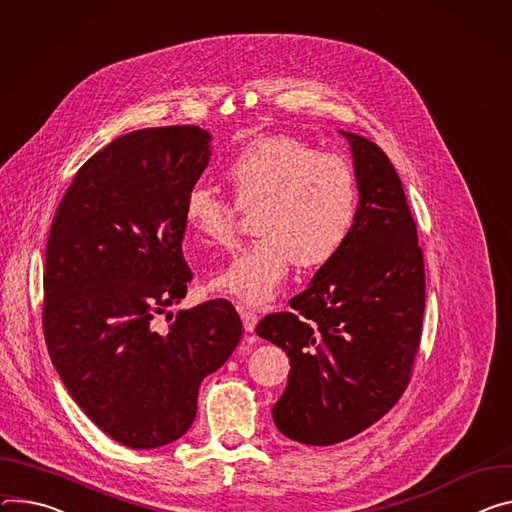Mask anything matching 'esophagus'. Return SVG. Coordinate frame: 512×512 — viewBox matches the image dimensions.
<instances>
[{
    "label": "esophagus",
    "instance_id": "obj_1",
    "mask_svg": "<svg viewBox=\"0 0 512 512\" xmlns=\"http://www.w3.org/2000/svg\"><path fill=\"white\" fill-rule=\"evenodd\" d=\"M241 320H243V327H245V331H247V333H253V331H255V327H257V320H259V316H257L253 310H247V308H243V306H241Z\"/></svg>",
    "mask_w": 512,
    "mask_h": 512
}]
</instances>
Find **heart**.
I'll return each mask as SVG.
<instances>
[{
	"label": "heart",
	"instance_id": "b5f03b06",
	"mask_svg": "<svg viewBox=\"0 0 512 512\" xmlns=\"http://www.w3.org/2000/svg\"><path fill=\"white\" fill-rule=\"evenodd\" d=\"M237 205L210 185L185 196L183 220L200 241L224 245L235 232L239 208L253 211L257 239L239 249L210 288L249 306L275 296L296 261L327 265L347 243L357 216V181L351 165L292 136H261L226 167Z\"/></svg>",
	"mask_w": 512,
	"mask_h": 512
}]
</instances>
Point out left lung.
I'll return each instance as SVG.
<instances>
[{"label": "left lung", "instance_id": "8db88e82", "mask_svg": "<svg viewBox=\"0 0 512 512\" xmlns=\"http://www.w3.org/2000/svg\"><path fill=\"white\" fill-rule=\"evenodd\" d=\"M341 134L359 192L351 235L290 312L255 329L290 357L271 414L304 445H335L380 421L408 386L423 331L425 261L402 181L376 143Z\"/></svg>", "mask_w": 512, "mask_h": 512}]
</instances>
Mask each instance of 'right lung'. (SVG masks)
<instances>
[{
  "instance_id": "add662e5",
  "label": "right lung",
  "mask_w": 512,
  "mask_h": 512,
  "mask_svg": "<svg viewBox=\"0 0 512 512\" xmlns=\"http://www.w3.org/2000/svg\"><path fill=\"white\" fill-rule=\"evenodd\" d=\"M200 126L143 128L83 163L46 243L42 329L79 408L132 449L192 427L198 388L237 349L243 322L228 300L157 316L188 294L183 204L210 161ZM171 314V312H167Z\"/></svg>"
}]
</instances>
